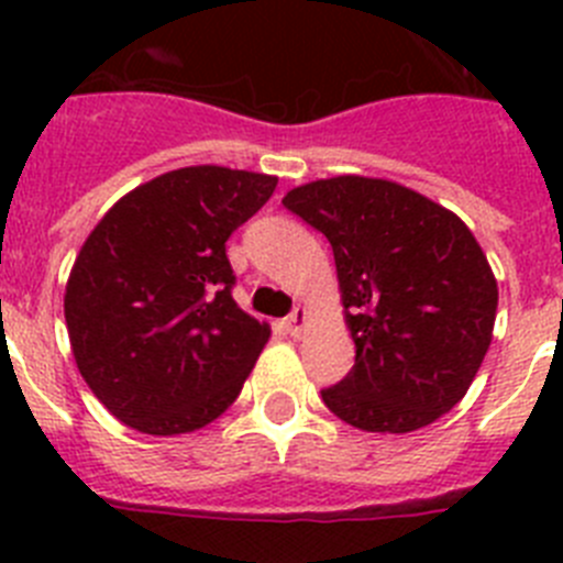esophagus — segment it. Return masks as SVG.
Returning a JSON list of instances; mask_svg holds the SVG:
<instances>
[{
    "instance_id": "esophagus-1",
    "label": "esophagus",
    "mask_w": 563,
    "mask_h": 563,
    "mask_svg": "<svg viewBox=\"0 0 563 563\" xmlns=\"http://www.w3.org/2000/svg\"><path fill=\"white\" fill-rule=\"evenodd\" d=\"M307 307H296V310L290 312V316H287V332H290L292 338H301L305 335V327H307Z\"/></svg>"
}]
</instances>
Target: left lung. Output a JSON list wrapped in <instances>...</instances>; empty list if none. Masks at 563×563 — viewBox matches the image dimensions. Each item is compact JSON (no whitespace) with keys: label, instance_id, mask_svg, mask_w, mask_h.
Here are the masks:
<instances>
[{"label":"left lung","instance_id":"obj_1","mask_svg":"<svg viewBox=\"0 0 563 563\" xmlns=\"http://www.w3.org/2000/svg\"><path fill=\"white\" fill-rule=\"evenodd\" d=\"M332 245L355 366L321 391L361 431L406 434L465 397L494 338L499 290L474 233L391 180L343 174L287 191Z\"/></svg>","mask_w":563,"mask_h":563}]
</instances>
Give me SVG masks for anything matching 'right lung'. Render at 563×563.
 I'll return each mask as SVG.
<instances>
[{
    "mask_svg": "<svg viewBox=\"0 0 563 563\" xmlns=\"http://www.w3.org/2000/svg\"><path fill=\"white\" fill-rule=\"evenodd\" d=\"M276 177L188 166L143 183L89 233L64 292L78 372L114 417L174 437L242 391L271 327L233 301L225 242Z\"/></svg>",
    "mask_w": 563,
    "mask_h": 563,
    "instance_id": "right-lung-1",
    "label": "right lung"
}]
</instances>
